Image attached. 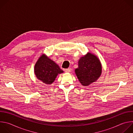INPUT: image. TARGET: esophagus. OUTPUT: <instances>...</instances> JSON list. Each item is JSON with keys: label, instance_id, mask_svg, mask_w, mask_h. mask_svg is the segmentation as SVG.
<instances>
[{"label": "esophagus", "instance_id": "34e87169", "mask_svg": "<svg viewBox=\"0 0 133 133\" xmlns=\"http://www.w3.org/2000/svg\"><path fill=\"white\" fill-rule=\"evenodd\" d=\"M65 71L66 72H70L71 71V68H67V69H65Z\"/></svg>", "mask_w": 133, "mask_h": 133}]
</instances>
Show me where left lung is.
I'll use <instances>...</instances> for the list:
<instances>
[{
	"label": "left lung",
	"mask_w": 133,
	"mask_h": 133,
	"mask_svg": "<svg viewBox=\"0 0 133 133\" xmlns=\"http://www.w3.org/2000/svg\"><path fill=\"white\" fill-rule=\"evenodd\" d=\"M102 67L97 56L90 52L81 57L78 61V67L75 72L83 86H87L95 82L102 74Z\"/></svg>",
	"instance_id": "8db88e82"
}]
</instances>
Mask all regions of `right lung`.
<instances>
[{
	"label": "right lung",
	"instance_id": "obj_1",
	"mask_svg": "<svg viewBox=\"0 0 133 133\" xmlns=\"http://www.w3.org/2000/svg\"><path fill=\"white\" fill-rule=\"evenodd\" d=\"M34 72L38 79L46 85L51 84L58 74L64 72L59 66L45 54L37 60L34 67Z\"/></svg>",
	"mask_w": 133,
	"mask_h": 133
}]
</instances>
